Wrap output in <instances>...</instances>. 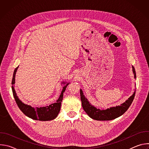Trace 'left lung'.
<instances>
[{
    "label": "left lung",
    "instance_id": "8db88e82",
    "mask_svg": "<svg viewBox=\"0 0 149 149\" xmlns=\"http://www.w3.org/2000/svg\"><path fill=\"white\" fill-rule=\"evenodd\" d=\"M134 78H136V74L134 67L132 66ZM136 94V90L134 93L125 102L120 105H116V107H111L105 110H100L93 105L87 98L84 96L83 91L80 89V97L82 102V106L84 110L86 112L90 117L95 120L108 121L114 120L122 116L131 105Z\"/></svg>",
    "mask_w": 149,
    "mask_h": 149
}]
</instances>
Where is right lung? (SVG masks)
<instances>
[{
	"mask_svg": "<svg viewBox=\"0 0 149 149\" xmlns=\"http://www.w3.org/2000/svg\"><path fill=\"white\" fill-rule=\"evenodd\" d=\"M19 66L15 68L13 72L12 81V90L13 92V95L16 101V102L18 106L19 109L23 112V113L26 115L27 117L35 120H39V121H50L55 119L58 115L60 109H61V102L63 99V93L65 92L67 87L68 86V84L70 82H62V84H64V86L62 87V91L61 94L56 100V102L52 103L49 105L45 106V107H33L30 105H28L23 102L21 101L15 90L13 87V84L15 83V76L16 73L17 72V68Z\"/></svg>",
	"mask_w": 149,
	"mask_h": 149,
	"instance_id": "1",
	"label": "right lung"
}]
</instances>
